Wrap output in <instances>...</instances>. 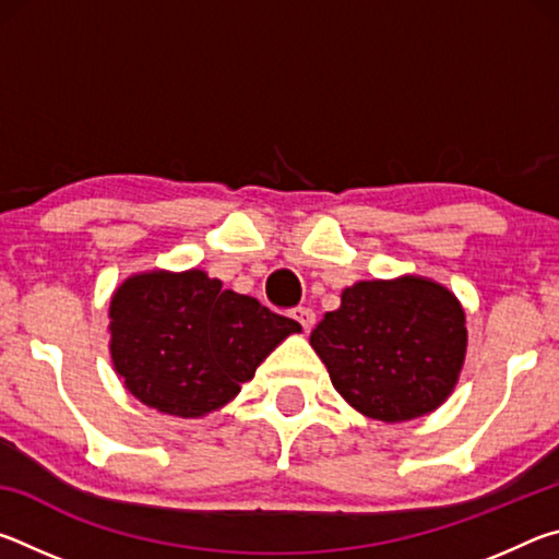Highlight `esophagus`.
<instances>
[{"label":"esophagus","instance_id":"34e87169","mask_svg":"<svg viewBox=\"0 0 559 559\" xmlns=\"http://www.w3.org/2000/svg\"><path fill=\"white\" fill-rule=\"evenodd\" d=\"M290 318L298 320L300 328L306 330V333H308L310 328L316 325V313H313V310H310V308H296V310H290Z\"/></svg>","mask_w":559,"mask_h":559}]
</instances>
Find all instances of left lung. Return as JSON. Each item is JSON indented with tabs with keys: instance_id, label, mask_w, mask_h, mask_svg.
<instances>
[{
	"instance_id": "left-lung-1",
	"label": "left lung",
	"mask_w": 559,
	"mask_h": 559,
	"mask_svg": "<svg viewBox=\"0 0 559 559\" xmlns=\"http://www.w3.org/2000/svg\"><path fill=\"white\" fill-rule=\"evenodd\" d=\"M310 347L353 409L402 424L451 396L466 359V313L447 286L414 273L359 281L310 333Z\"/></svg>"
}]
</instances>
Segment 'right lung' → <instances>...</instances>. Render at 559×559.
I'll list each match as a JSON object with an SVG mask.
<instances>
[{"mask_svg":"<svg viewBox=\"0 0 559 559\" xmlns=\"http://www.w3.org/2000/svg\"><path fill=\"white\" fill-rule=\"evenodd\" d=\"M112 370L126 390L159 414L202 419L222 409L296 320L257 298L222 288L202 269L132 273L108 308Z\"/></svg>","mask_w":559,"mask_h":559,"instance_id":"add662e5","label":"right lung"}]
</instances>
